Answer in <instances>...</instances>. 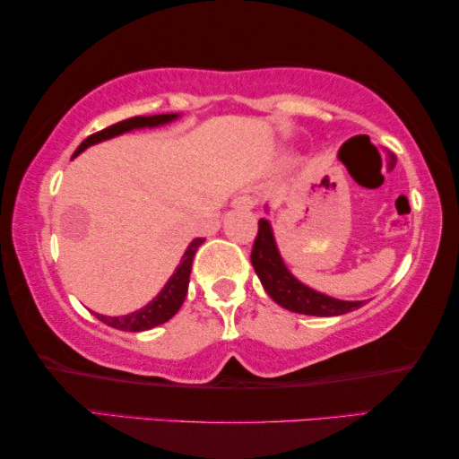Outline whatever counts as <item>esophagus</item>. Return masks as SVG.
Here are the masks:
<instances>
[{
	"mask_svg": "<svg viewBox=\"0 0 459 459\" xmlns=\"http://www.w3.org/2000/svg\"><path fill=\"white\" fill-rule=\"evenodd\" d=\"M236 209H252L254 205H256V201H254L252 197H247V195H242V197L234 199V203H231Z\"/></svg>",
	"mask_w": 459,
	"mask_h": 459,
	"instance_id": "esophagus-1",
	"label": "esophagus"
}]
</instances>
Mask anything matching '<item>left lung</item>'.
I'll return each mask as SVG.
<instances>
[{
  "instance_id": "1",
  "label": "left lung",
  "mask_w": 459,
  "mask_h": 459,
  "mask_svg": "<svg viewBox=\"0 0 459 459\" xmlns=\"http://www.w3.org/2000/svg\"><path fill=\"white\" fill-rule=\"evenodd\" d=\"M252 266L270 299L289 311L315 315V317H333V315L356 311L366 303V300H340L327 297L297 281L290 270L284 266L274 242L273 228L264 217L258 221V236L252 247Z\"/></svg>"
}]
</instances>
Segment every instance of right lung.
Here are the masks:
<instances>
[{
    "label": "right lung",
    "mask_w": 459,
    "mask_h": 459,
    "mask_svg": "<svg viewBox=\"0 0 459 459\" xmlns=\"http://www.w3.org/2000/svg\"><path fill=\"white\" fill-rule=\"evenodd\" d=\"M177 117L178 114H160V116H136V117L124 119V122L105 127V130L95 132L87 140H82L79 148L74 150L73 159L74 156H79L85 148L97 144V142L116 138L119 134L140 130V127L164 126ZM203 242H205V238L193 239L189 247L185 250L183 258H180V264L177 266L175 273H172L169 282L164 284L159 295L150 300L148 305L142 307V309L122 315V317H108V315H100V313H95V317L103 323H108L109 327L122 329V332H146V329L162 325V323H167L170 317H175V313L180 309V305H183V300L186 297V289H189V276H191L195 252H197V247Z\"/></svg>",
    "instance_id": "add662e5"
}]
</instances>
